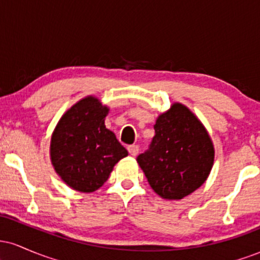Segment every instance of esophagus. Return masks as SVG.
<instances>
[{
    "label": "esophagus",
    "mask_w": 260,
    "mask_h": 260,
    "mask_svg": "<svg viewBox=\"0 0 260 260\" xmlns=\"http://www.w3.org/2000/svg\"><path fill=\"white\" fill-rule=\"evenodd\" d=\"M128 151H129V154L132 155V156H136V155H138L139 153V147L138 145L133 144V145H128Z\"/></svg>",
    "instance_id": "34e87169"
}]
</instances>
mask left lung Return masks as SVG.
I'll list each match as a JSON object with an SVG mask.
<instances>
[{
    "mask_svg": "<svg viewBox=\"0 0 260 260\" xmlns=\"http://www.w3.org/2000/svg\"><path fill=\"white\" fill-rule=\"evenodd\" d=\"M154 129L150 147L137 161L156 194L178 201L207 181L215 155L213 142L194 113L180 103L161 113Z\"/></svg>",
    "mask_w": 260,
    "mask_h": 260,
    "instance_id": "1",
    "label": "left lung"
}]
</instances>
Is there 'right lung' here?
<instances>
[{
  "label": "right lung",
  "instance_id": "1",
  "mask_svg": "<svg viewBox=\"0 0 260 260\" xmlns=\"http://www.w3.org/2000/svg\"><path fill=\"white\" fill-rule=\"evenodd\" d=\"M109 107L86 96L68 109L51 136L50 156L67 186L83 193L99 189L128 151L107 129Z\"/></svg>",
  "mask_w": 260,
  "mask_h": 260
}]
</instances>
